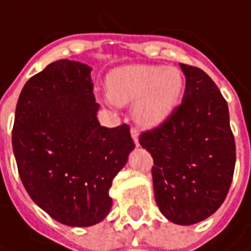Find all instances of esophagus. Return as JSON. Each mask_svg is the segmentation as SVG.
<instances>
[{
  "label": "esophagus",
  "mask_w": 251,
  "mask_h": 251,
  "mask_svg": "<svg viewBox=\"0 0 251 251\" xmlns=\"http://www.w3.org/2000/svg\"><path fill=\"white\" fill-rule=\"evenodd\" d=\"M131 137L134 140V144L138 147L140 145V141H138V131H137V128H131Z\"/></svg>",
  "instance_id": "obj_1"
}]
</instances>
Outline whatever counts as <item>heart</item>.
<instances>
[{
	"label": "heart",
	"instance_id": "heart-1",
	"mask_svg": "<svg viewBox=\"0 0 251 251\" xmlns=\"http://www.w3.org/2000/svg\"><path fill=\"white\" fill-rule=\"evenodd\" d=\"M107 95L116 104L134 103V119L145 128L162 124L173 113L184 89V76L175 67L128 65L107 76Z\"/></svg>",
	"mask_w": 251,
	"mask_h": 251
}]
</instances>
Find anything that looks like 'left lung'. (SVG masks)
I'll return each instance as SVG.
<instances>
[{
	"mask_svg": "<svg viewBox=\"0 0 251 251\" xmlns=\"http://www.w3.org/2000/svg\"><path fill=\"white\" fill-rule=\"evenodd\" d=\"M186 76L181 104L158 127L140 135L153 158L152 180L160 212L177 225L211 217L230 187L236 145L229 109L215 82L197 67L180 64Z\"/></svg>",
	"mask_w": 251,
	"mask_h": 251,
	"instance_id": "left-lung-1",
	"label": "left lung"
}]
</instances>
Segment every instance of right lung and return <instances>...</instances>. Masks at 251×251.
Returning a JSON list of instances; mask_svg holds the SVG:
<instances>
[{"mask_svg":"<svg viewBox=\"0 0 251 251\" xmlns=\"http://www.w3.org/2000/svg\"><path fill=\"white\" fill-rule=\"evenodd\" d=\"M89 65L49 64L25 83L12 130L27 194L60 224L92 226L109 214V190L134 150L130 127L99 124Z\"/></svg>","mask_w":251,"mask_h":251,"instance_id":"right-lung-1","label":"right lung"}]
</instances>
